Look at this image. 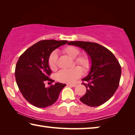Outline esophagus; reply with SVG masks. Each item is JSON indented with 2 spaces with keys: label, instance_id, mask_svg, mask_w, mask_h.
Wrapping results in <instances>:
<instances>
[{
  "label": "esophagus",
  "instance_id": "obj_1",
  "mask_svg": "<svg viewBox=\"0 0 135 135\" xmlns=\"http://www.w3.org/2000/svg\"><path fill=\"white\" fill-rule=\"evenodd\" d=\"M67 86H71L73 87V88H74V87H76L77 86L76 84H67Z\"/></svg>",
  "mask_w": 135,
  "mask_h": 135
}]
</instances>
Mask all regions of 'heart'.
I'll return each instance as SVG.
<instances>
[{"label": "heart", "instance_id": "obj_1", "mask_svg": "<svg viewBox=\"0 0 135 135\" xmlns=\"http://www.w3.org/2000/svg\"><path fill=\"white\" fill-rule=\"evenodd\" d=\"M64 54L67 55L70 58L74 59V64L79 66L84 72L88 71L90 67V59L87 55H81L77 56L80 54V50L75 46H67L62 50ZM58 55L56 52H52L48 59V65L52 70L57 69ZM79 67H75L70 70H62L56 74L57 80L62 83H73L80 77L82 71Z\"/></svg>", "mask_w": 135, "mask_h": 135}]
</instances>
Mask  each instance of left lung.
Here are the masks:
<instances>
[{"mask_svg":"<svg viewBox=\"0 0 135 135\" xmlns=\"http://www.w3.org/2000/svg\"><path fill=\"white\" fill-rule=\"evenodd\" d=\"M68 45L83 49L91 61L90 71L82 79L86 92L80 99L90 107L101 105L113 97L119 85L122 73L119 62L110 51L97 43L73 41Z\"/></svg>","mask_w":135,"mask_h":135,"instance_id":"8db88e82","label":"left lung"}]
</instances>
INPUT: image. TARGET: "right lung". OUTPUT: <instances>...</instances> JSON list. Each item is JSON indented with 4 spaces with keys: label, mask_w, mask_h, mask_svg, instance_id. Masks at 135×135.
<instances>
[{
    "label": "right lung",
    "mask_w": 135,
    "mask_h": 135,
    "mask_svg": "<svg viewBox=\"0 0 135 135\" xmlns=\"http://www.w3.org/2000/svg\"><path fill=\"white\" fill-rule=\"evenodd\" d=\"M67 40H41L30 47L18 59L15 76L18 88L30 104L38 108H46L58 99L65 84L55 83L46 88L45 82L52 73L48 65L50 55L55 49L67 43Z\"/></svg>",
    "instance_id": "add662e5"
}]
</instances>
